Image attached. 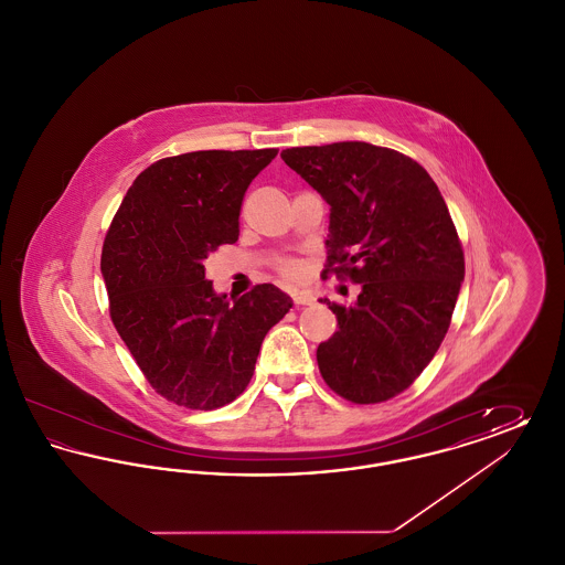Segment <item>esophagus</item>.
I'll return each mask as SVG.
<instances>
[{"label":"esophagus","mask_w":565,"mask_h":565,"mask_svg":"<svg viewBox=\"0 0 565 565\" xmlns=\"http://www.w3.org/2000/svg\"><path fill=\"white\" fill-rule=\"evenodd\" d=\"M296 307H302V305H311L313 302V296L307 295V292H296L292 295Z\"/></svg>","instance_id":"esophagus-1"}]
</instances>
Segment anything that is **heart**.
<instances>
[{
  "label": "heart",
  "instance_id": "1",
  "mask_svg": "<svg viewBox=\"0 0 565 565\" xmlns=\"http://www.w3.org/2000/svg\"><path fill=\"white\" fill-rule=\"evenodd\" d=\"M275 269L286 281H300L305 277V265L298 258H281L275 263Z\"/></svg>",
  "mask_w": 565,
  "mask_h": 565
}]
</instances>
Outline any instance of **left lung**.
<instances>
[{"instance_id":"1","label":"left lung","mask_w":565,"mask_h":565,"mask_svg":"<svg viewBox=\"0 0 565 565\" xmlns=\"http://www.w3.org/2000/svg\"><path fill=\"white\" fill-rule=\"evenodd\" d=\"M284 162L330 205L322 277L362 286L355 305L323 298L339 330L318 348L326 385L355 404L398 396L430 364L456 309L463 249L430 173L366 141L302 146Z\"/></svg>"}]
</instances>
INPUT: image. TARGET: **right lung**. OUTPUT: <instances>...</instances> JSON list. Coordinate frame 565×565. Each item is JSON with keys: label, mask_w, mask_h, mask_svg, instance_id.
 Returning <instances> with one entry per match:
<instances>
[{"label": "right lung", "mask_w": 565, "mask_h": 565, "mask_svg": "<svg viewBox=\"0 0 565 565\" xmlns=\"http://www.w3.org/2000/svg\"><path fill=\"white\" fill-rule=\"evenodd\" d=\"M275 157V148L199 150L152 162L109 224L102 249L109 318L169 403L192 411L233 403L267 332L292 307L273 284L231 302L215 295L203 265L239 239L245 190Z\"/></svg>", "instance_id": "add662e5"}]
</instances>
